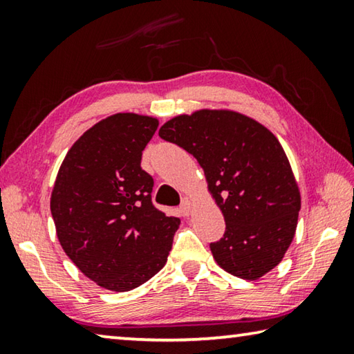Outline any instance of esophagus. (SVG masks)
Here are the masks:
<instances>
[{
	"label": "esophagus",
	"mask_w": 354,
	"mask_h": 354,
	"mask_svg": "<svg viewBox=\"0 0 354 354\" xmlns=\"http://www.w3.org/2000/svg\"><path fill=\"white\" fill-rule=\"evenodd\" d=\"M192 207H194V200L190 197H186L183 200V205H181V212L184 217L190 216V212H192Z\"/></svg>",
	"instance_id": "34e87169"
}]
</instances>
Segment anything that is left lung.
Segmentation results:
<instances>
[{
	"instance_id": "left-lung-1",
	"label": "left lung",
	"mask_w": 354,
	"mask_h": 354,
	"mask_svg": "<svg viewBox=\"0 0 354 354\" xmlns=\"http://www.w3.org/2000/svg\"><path fill=\"white\" fill-rule=\"evenodd\" d=\"M198 160L207 190L225 218L209 248L218 266L244 280L276 268L295 238L301 192L276 136L254 118L228 109L178 115L159 129Z\"/></svg>"
}]
</instances>
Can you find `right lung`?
Here are the masks:
<instances>
[{"instance_id": "obj_1", "label": "right lung", "mask_w": 354, "mask_h": 354, "mask_svg": "<svg viewBox=\"0 0 354 354\" xmlns=\"http://www.w3.org/2000/svg\"><path fill=\"white\" fill-rule=\"evenodd\" d=\"M159 120L116 113L89 127L67 151L50 209L72 263L110 291L140 287L165 266L179 218L151 203L153 178L142 153Z\"/></svg>"}]
</instances>
